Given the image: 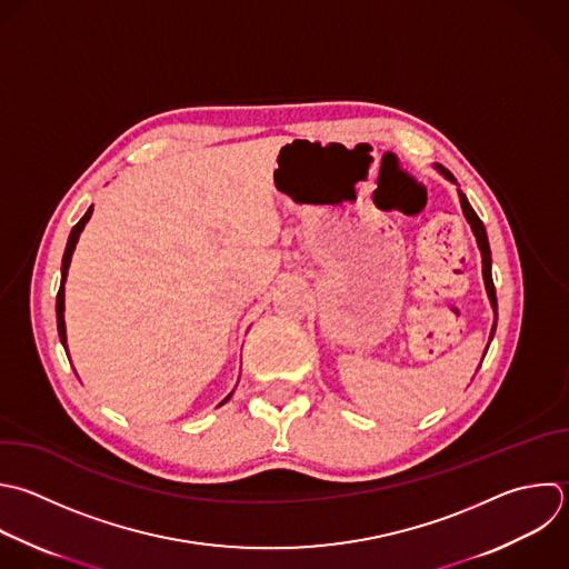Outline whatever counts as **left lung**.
<instances>
[{"label":"left lung","instance_id":"left-lung-1","mask_svg":"<svg viewBox=\"0 0 569 569\" xmlns=\"http://www.w3.org/2000/svg\"><path fill=\"white\" fill-rule=\"evenodd\" d=\"M440 171L445 173V178H449L451 182H456V178H453L449 171H445V169H440ZM460 207H462V213H465L467 222L471 224V231H473V236H476V240H478V249H480V253H482V278H485V287H487L491 307H493V311H496V289H493V280H491V251H489V242H487L485 227H482L480 218L476 216V211L471 209V204L467 202V198H465L462 193H460ZM493 329H496V325H493ZM493 329H491V336H493ZM485 351H487V349H485Z\"/></svg>","mask_w":569,"mask_h":569}]
</instances>
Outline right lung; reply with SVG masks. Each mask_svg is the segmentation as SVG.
<instances>
[{
  "label": "right lung",
  "instance_id": "obj_1",
  "mask_svg": "<svg viewBox=\"0 0 569 569\" xmlns=\"http://www.w3.org/2000/svg\"><path fill=\"white\" fill-rule=\"evenodd\" d=\"M91 213H93V207L84 213V218L73 227V231H71V236H69V242H67V251H64V258H62V282H60V291H58V302H56V311H58V331H60V340H62V345L67 347V327H64V280H67V273H69V264H71V256H73V251H76V244H78V238H80V233H82V229H84V224L89 222V218H91ZM69 356V353H67ZM231 398V393L224 398V400H229Z\"/></svg>",
  "mask_w": 569,
  "mask_h": 569
}]
</instances>
